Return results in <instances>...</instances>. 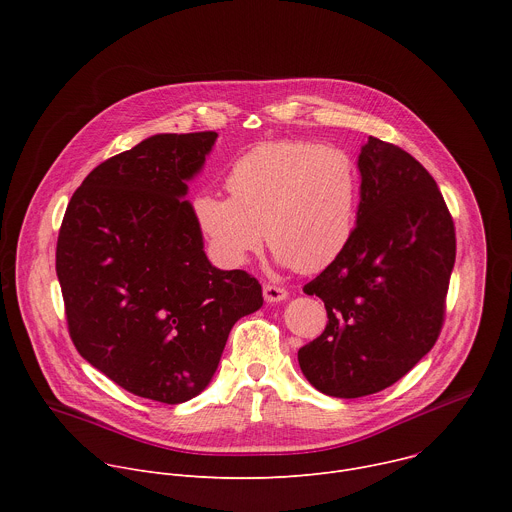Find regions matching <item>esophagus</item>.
Here are the masks:
<instances>
[{
	"instance_id": "obj_1",
	"label": "esophagus",
	"mask_w": 512,
	"mask_h": 512,
	"mask_svg": "<svg viewBox=\"0 0 512 512\" xmlns=\"http://www.w3.org/2000/svg\"><path fill=\"white\" fill-rule=\"evenodd\" d=\"M263 298L265 302L269 304H277V302H283L287 298V291L279 285H271V283H265L263 285Z\"/></svg>"
}]
</instances>
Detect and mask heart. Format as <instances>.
Instances as JSON below:
<instances>
[{"label":"heart","mask_w":512,"mask_h":512,"mask_svg":"<svg viewBox=\"0 0 512 512\" xmlns=\"http://www.w3.org/2000/svg\"><path fill=\"white\" fill-rule=\"evenodd\" d=\"M231 196L200 192L196 223L212 255L243 265L263 247L277 259L316 273L350 243L358 208V172L334 148L306 141L263 143L243 154L227 174Z\"/></svg>","instance_id":"obj_1"}]
</instances>
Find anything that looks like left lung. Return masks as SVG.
<instances>
[{"instance_id": "obj_1", "label": "left lung", "mask_w": 512, "mask_h": 512, "mask_svg": "<svg viewBox=\"0 0 512 512\" xmlns=\"http://www.w3.org/2000/svg\"><path fill=\"white\" fill-rule=\"evenodd\" d=\"M358 172L350 243L304 285L324 302L328 324L298 350L310 385L340 399L391 387L433 348L456 261L450 210L411 154L369 137Z\"/></svg>"}]
</instances>
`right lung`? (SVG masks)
Here are the masks:
<instances>
[{"label":"right lung","instance_id":"obj_1","mask_svg":"<svg viewBox=\"0 0 512 512\" xmlns=\"http://www.w3.org/2000/svg\"><path fill=\"white\" fill-rule=\"evenodd\" d=\"M218 133H158L99 164L56 245L72 342L125 391L168 405L206 389L235 322L263 306L247 271L216 269L188 180Z\"/></svg>","mask_w":512,"mask_h":512}]
</instances>
